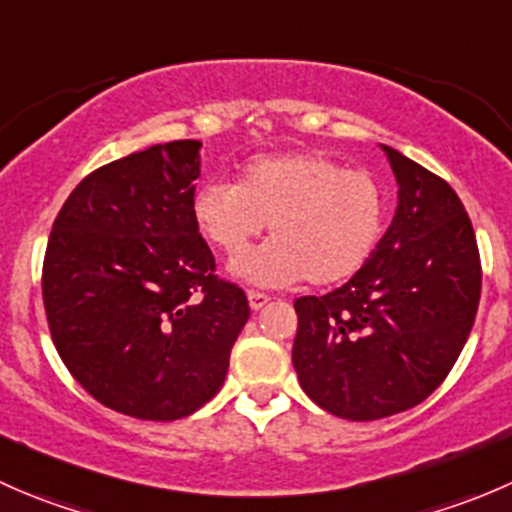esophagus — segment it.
Returning <instances> with one entry per match:
<instances>
[{"label": "esophagus", "instance_id": "34e87169", "mask_svg": "<svg viewBox=\"0 0 512 512\" xmlns=\"http://www.w3.org/2000/svg\"><path fill=\"white\" fill-rule=\"evenodd\" d=\"M247 302H250V309L252 312H260L262 307H267V304H270V297H267V294H262V292H247Z\"/></svg>", "mask_w": 512, "mask_h": 512}]
</instances>
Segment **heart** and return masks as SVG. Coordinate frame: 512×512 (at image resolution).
<instances>
[{
	"label": "heart",
	"mask_w": 512,
	"mask_h": 512,
	"mask_svg": "<svg viewBox=\"0 0 512 512\" xmlns=\"http://www.w3.org/2000/svg\"><path fill=\"white\" fill-rule=\"evenodd\" d=\"M190 213L200 235L235 257L268 223L273 240L230 265L235 280L314 287L352 280L369 262L384 230L386 200L366 170H347L322 153L262 156L242 168L240 183L205 180Z\"/></svg>",
	"instance_id": "b5f03b06"
}]
</instances>
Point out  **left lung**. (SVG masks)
Masks as SVG:
<instances>
[{
  "label": "left lung",
  "instance_id": "1",
  "mask_svg": "<svg viewBox=\"0 0 512 512\" xmlns=\"http://www.w3.org/2000/svg\"><path fill=\"white\" fill-rule=\"evenodd\" d=\"M399 185L389 230L324 297H299L292 364L304 394L347 421L414 409L456 364L480 299L476 232L451 185L381 146Z\"/></svg>",
  "mask_w": 512,
  "mask_h": 512
}]
</instances>
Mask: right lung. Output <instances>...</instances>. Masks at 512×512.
Segmentation results:
<instances>
[{"mask_svg":"<svg viewBox=\"0 0 512 512\" xmlns=\"http://www.w3.org/2000/svg\"><path fill=\"white\" fill-rule=\"evenodd\" d=\"M200 141L158 143L86 175L51 227L44 309L66 369L108 409L175 421L223 386L250 319L190 213Z\"/></svg>","mask_w":512,"mask_h":512,"instance_id":"add662e5","label":"right lung"}]
</instances>
